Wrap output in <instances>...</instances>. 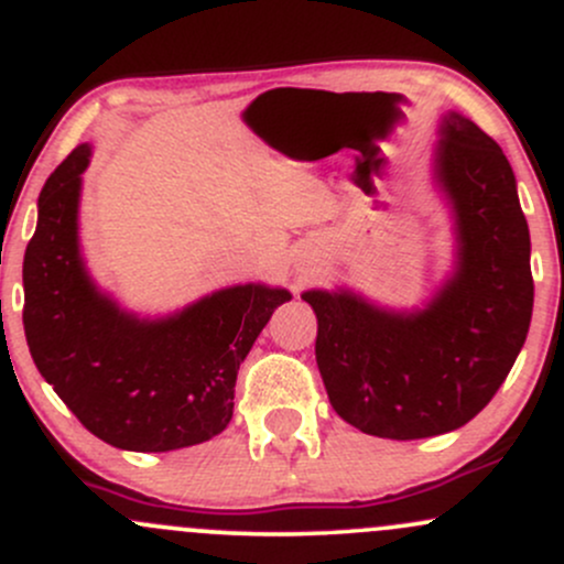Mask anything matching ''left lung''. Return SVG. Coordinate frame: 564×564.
<instances>
[{
    "mask_svg": "<svg viewBox=\"0 0 564 564\" xmlns=\"http://www.w3.org/2000/svg\"><path fill=\"white\" fill-rule=\"evenodd\" d=\"M433 182L455 221V268L414 311L350 289H313L315 361L334 412L380 438H429L466 425L509 377L533 318L530 230L503 150L447 111Z\"/></svg>",
    "mask_w": 564,
    "mask_h": 564,
    "instance_id": "8db88e82",
    "label": "left lung"
}]
</instances>
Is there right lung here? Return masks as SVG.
Segmentation results:
<instances>
[{
    "label": "right lung",
    "mask_w": 564,
    "mask_h": 564,
    "mask_svg": "<svg viewBox=\"0 0 564 564\" xmlns=\"http://www.w3.org/2000/svg\"><path fill=\"white\" fill-rule=\"evenodd\" d=\"M90 154V144H79L36 203L23 257L31 358L79 423L111 447L171 453L203 444L232 420L240 364L292 294L243 283L163 318L122 311L96 286L79 251V192Z\"/></svg>",
    "instance_id": "obj_1"
}]
</instances>
